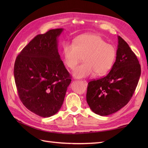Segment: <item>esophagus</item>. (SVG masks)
I'll list each match as a JSON object with an SVG mask.
<instances>
[{
  "label": "esophagus",
  "mask_w": 148,
  "mask_h": 148,
  "mask_svg": "<svg viewBox=\"0 0 148 148\" xmlns=\"http://www.w3.org/2000/svg\"><path fill=\"white\" fill-rule=\"evenodd\" d=\"M82 82L84 83L85 86H87V85H88V83H87V82H86V81H85V80H83V81H82Z\"/></svg>",
  "instance_id": "obj_1"
}]
</instances>
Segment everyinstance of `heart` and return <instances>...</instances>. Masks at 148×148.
Here are the masks:
<instances>
[{"instance_id":"heart-1","label":"heart","mask_w":148,"mask_h":148,"mask_svg":"<svg viewBox=\"0 0 148 148\" xmlns=\"http://www.w3.org/2000/svg\"><path fill=\"white\" fill-rule=\"evenodd\" d=\"M62 51L64 63L70 69H75L83 57L84 63L72 73L76 78H86L95 73L97 76L106 75L114 65L117 56L115 47L95 34L79 36L73 44L65 42Z\"/></svg>"}]
</instances>
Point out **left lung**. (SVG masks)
<instances>
[{"label": "left lung", "mask_w": 148, "mask_h": 148, "mask_svg": "<svg viewBox=\"0 0 148 148\" xmlns=\"http://www.w3.org/2000/svg\"><path fill=\"white\" fill-rule=\"evenodd\" d=\"M141 75V65L128 44L118 36L117 56L106 77L88 83L86 101L101 116L112 114L131 99Z\"/></svg>", "instance_id": "8db88e82"}]
</instances>
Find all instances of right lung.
Here are the masks:
<instances>
[{"label": "right lung", "mask_w": 148, "mask_h": 148, "mask_svg": "<svg viewBox=\"0 0 148 148\" xmlns=\"http://www.w3.org/2000/svg\"><path fill=\"white\" fill-rule=\"evenodd\" d=\"M63 28L38 34L17 56L14 78L21 101L42 117L55 115L63 104L71 77L58 52Z\"/></svg>", "instance_id": "add662e5"}]
</instances>
